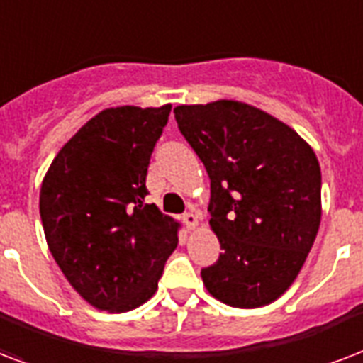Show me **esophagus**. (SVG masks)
I'll return each instance as SVG.
<instances>
[{"label": "esophagus", "instance_id": "esophagus-1", "mask_svg": "<svg viewBox=\"0 0 363 363\" xmlns=\"http://www.w3.org/2000/svg\"><path fill=\"white\" fill-rule=\"evenodd\" d=\"M182 223L186 225L188 230H194V228L198 226V215H194V213L190 211L184 213V215H182Z\"/></svg>", "mask_w": 363, "mask_h": 363}]
</instances>
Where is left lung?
Masks as SVG:
<instances>
[{
    "mask_svg": "<svg viewBox=\"0 0 363 363\" xmlns=\"http://www.w3.org/2000/svg\"><path fill=\"white\" fill-rule=\"evenodd\" d=\"M173 112L211 181L209 225L223 253L201 268L207 291L236 308L272 303L297 278L320 228L316 154L291 127L243 102Z\"/></svg>",
    "mask_w": 363,
    "mask_h": 363,
    "instance_id": "8db88e82",
    "label": "left lung"
}]
</instances>
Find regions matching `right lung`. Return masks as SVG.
<instances>
[{"mask_svg": "<svg viewBox=\"0 0 363 363\" xmlns=\"http://www.w3.org/2000/svg\"><path fill=\"white\" fill-rule=\"evenodd\" d=\"M171 104L91 118L47 171L40 215L52 259L99 311L127 312L156 293L179 223L145 203L146 173Z\"/></svg>", "mask_w": 363, "mask_h": 363, "instance_id": "right-lung-1", "label": "right lung"}]
</instances>
